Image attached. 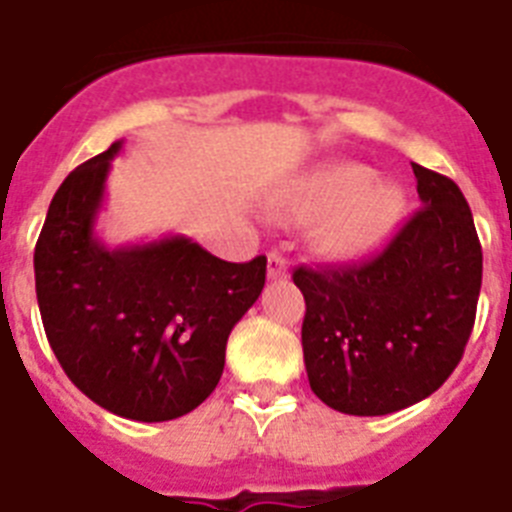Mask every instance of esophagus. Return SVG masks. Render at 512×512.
<instances>
[{
	"instance_id": "esophagus-1",
	"label": "esophagus",
	"mask_w": 512,
	"mask_h": 512,
	"mask_svg": "<svg viewBox=\"0 0 512 512\" xmlns=\"http://www.w3.org/2000/svg\"><path fill=\"white\" fill-rule=\"evenodd\" d=\"M289 276V265L281 252H270L268 255V278H286Z\"/></svg>"
}]
</instances>
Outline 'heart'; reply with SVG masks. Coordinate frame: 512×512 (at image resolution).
Returning a JSON list of instances; mask_svg holds the SVG:
<instances>
[{"mask_svg": "<svg viewBox=\"0 0 512 512\" xmlns=\"http://www.w3.org/2000/svg\"><path fill=\"white\" fill-rule=\"evenodd\" d=\"M377 174L364 163H338L317 176L299 200L283 208L286 218L322 216L320 247L330 257L354 260L380 249L398 229L406 213V192L393 182H375Z\"/></svg>", "mask_w": 512, "mask_h": 512, "instance_id": "b5f03b06", "label": "heart"}]
</instances>
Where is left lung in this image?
<instances>
[{
	"instance_id": "left-lung-1",
	"label": "left lung",
	"mask_w": 512,
	"mask_h": 512,
	"mask_svg": "<svg viewBox=\"0 0 512 512\" xmlns=\"http://www.w3.org/2000/svg\"><path fill=\"white\" fill-rule=\"evenodd\" d=\"M422 208L364 263L294 270L312 393L385 416L435 393L461 362L482 289V244L458 184L411 163Z\"/></svg>"
}]
</instances>
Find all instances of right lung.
I'll return each mask as SVG.
<instances>
[{"mask_svg": "<svg viewBox=\"0 0 512 512\" xmlns=\"http://www.w3.org/2000/svg\"><path fill=\"white\" fill-rule=\"evenodd\" d=\"M64 179L36 242V296L51 351L111 414L169 422L216 390L226 341L265 286L268 260L226 263L192 239L109 249L93 234L111 158Z\"/></svg>", "mask_w": 512, "mask_h": 512, "instance_id": "right-lung-1", "label": "right lung"}]
</instances>
